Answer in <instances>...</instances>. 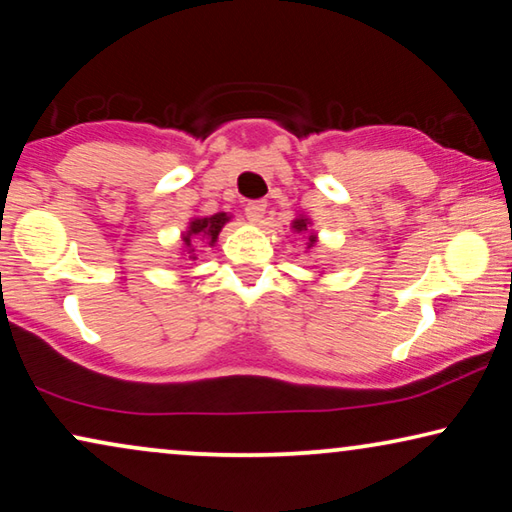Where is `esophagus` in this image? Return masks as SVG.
<instances>
[{"label": "esophagus", "instance_id": "34e87169", "mask_svg": "<svg viewBox=\"0 0 512 512\" xmlns=\"http://www.w3.org/2000/svg\"><path fill=\"white\" fill-rule=\"evenodd\" d=\"M265 202L263 200H254V202H249L247 207H244V214H247V219H249V223H261L263 221V214H265Z\"/></svg>", "mask_w": 512, "mask_h": 512}]
</instances>
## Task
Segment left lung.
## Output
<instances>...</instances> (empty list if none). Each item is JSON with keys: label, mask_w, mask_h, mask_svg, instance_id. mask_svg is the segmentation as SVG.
I'll list each match as a JSON object with an SVG mask.
<instances>
[{"label": "left lung", "mask_w": 512, "mask_h": 512, "mask_svg": "<svg viewBox=\"0 0 512 512\" xmlns=\"http://www.w3.org/2000/svg\"><path fill=\"white\" fill-rule=\"evenodd\" d=\"M310 226H312V221L307 219L305 214H298L296 219L291 221V230H293V233H305V235H307V249H312L314 244H317V235L310 233Z\"/></svg>", "instance_id": "1"}]
</instances>
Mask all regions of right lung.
<instances>
[{
  "instance_id": "1",
  "label": "right lung",
  "mask_w": 512,
  "mask_h": 512,
  "mask_svg": "<svg viewBox=\"0 0 512 512\" xmlns=\"http://www.w3.org/2000/svg\"><path fill=\"white\" fill-rule=\"evenodd\" d=\"M230 221V216L226 212H219V214H212V216H193L191 221H188V228L181 233V242H184V256L186 261H195V247H193V240H205L209 247H214L216 240H219V233L221 228L226 226Z\"/></svg>"
}]
</instances>
